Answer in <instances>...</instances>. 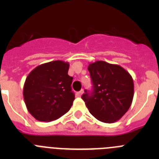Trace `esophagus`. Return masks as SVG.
<instances>
[{
    "mask_svg": "<svg viewBox=\"0 0 159 159\" xmlns=\"http://www.w3.org/2000/svg\"><path fill=\"white\" fill-rule=\"evenodd\" d=\"M83 93H84V90H81L80 92H77V95H78V96H81V95H83Z\"/></svg>",
    "mask_w": 159,
    "mask_h": 159,
    "instance_id": "1",
    "label": "esophagus"
}]
</instances>
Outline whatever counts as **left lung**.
<instances>
[{
	"mask_svg": "<svg viewBox=\"0 0 159 159\" xmlns=\"http://www.w3.org/2000/svg\"><path fill=\"white\" fill-rule=\"evenodd\" d=\"M93 92L85 91L82 99L90 113L99 121L112 123L129 110L134 97V82L130 73L118 64L99 60L88 67Z\"/></svg>",
	"mask_w": 159,
	"mask_h": 159,
	"instance_id": "8db88e82",
	"label": "left lung"
}]
</instances>
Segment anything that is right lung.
I'll use <instances>...</instances> for the list:
<instances>
[{
    "mask_svg": "<svg viewBox=\"0 0 159 159\" xmlns=\"http://www.w3.org/2000/svg\"><path fill=\"white\" fill-rule=\"evenodd\" d=\"M68 69V62L55 60L37 66L29 74L24 84V99L36 120L53 121L70 110L75 95Z\"/></svg>",
    "mask_w": 159,
    "mask_h": 159,
    "instance_id": "obj_1",
    "label": "right lung"
}]
</instances>
